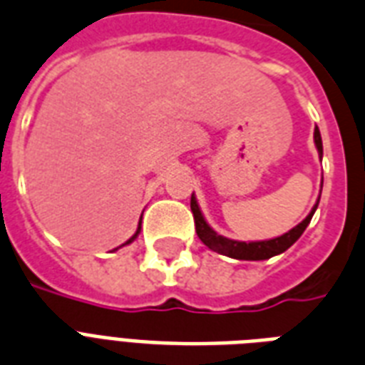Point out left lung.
Here are the masks:
<instances>
[{
  "label": "left lung",
  "instance_id": "8db88e82",
  "mask_svg": "<svg viewBox=\"0 0 365 365\" xmlns=\"http://www.w3.org/2000/svg\"><path fill=\"white\" fill-rule=\"evenodd\" d=\"M314 143L316 148H318V154H324V148H322V137H320V129L316 127L314 129ZM316 207H318V202L312 207L309 215H307V219L303 222H299L297 227L291 228L289 232H285L284 236H278V238L272 240H264V242H236V240H228L221 234H217L213 228L209 227L205 219H203L202 211L197 207V202L194 194L190 197V209L192 215H194V222H196V232L197 238L202 240L203 244L207 245L209 250L217 251V253H221V255L232 257V259H240V261H264V259H270L274 255H279V253H284L285 250H289L291 245L295 244L299 238H301V234L304 232V228L309 227L310 219H312V215H314Z\"/></svg>",
  "mask_w": 365,
  "mask_h": 365
}]
</instances>
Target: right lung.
I'll list each match as a JSON object with an SVG mask.
<instances>
[{"instance_id":"1","label":"right lung","mask_w":365,"mask_h":365,"mask_svg":"<svg viewBox=\"0 0 365 365\" xmlns=\"http://www.w3.org/2000/svg\"><path fill=\"white\" fill-rule=\"evenodd\" d=\"M140 219H143V217H140ZM138 232H140V222H138V228H137V232H135V234H133V236H131V238H129V240H127V242H125V244H123V245H127V244H131V242H133V240H135V238H137V236H138ZM115 250H118V247H115Z\"/></svg>"}]
</instances>
